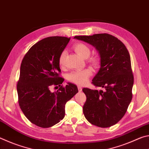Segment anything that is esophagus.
<instances>
[{"mask_svg": "<svg viewBox=\"0 0 149 149\" xmlns=\"http://www.w3.org/2000/svg\"><path fill=\"white\" fill-rule=\"evenodd\" d=\"M77 87H78V90H79V92H81V91H82V87H81V86H78Z\"/></svg>", "mask_w": 149, "mask_h": 149, "instance_id": "esophagus-1", "label": "esophagus"}]
</instances>
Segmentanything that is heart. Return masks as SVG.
<instances>
[{
  "instance_id": "obj_1",
  "label": "heart",
  "mask_w": 149,
  "mask_h": 149,
  "mask_svg": "<svg viewBox=\"0 0 149 149\" xmlns=\"http://www.w3.org/2000/svg\"><path fill=\"white\" fill-rule=\"evenodd\" d=\"M74 50L77 53L84 58H87L89 57L91 54V49L90 48L87 46L86 44L83 43V42H78L74 45ZM65 56H66V52L64 50L60 54L58 58L59 65L61 67L64 65V62ZM91 64L95 67L99 66L100 64V59L97 56H93L91 57L90 58L88 59ZM93 75V70L92 69L87 68L81 70H77V71H73L70 72V74L67 75V79L70 82L73 83L75 85H84L86 84L88 81H89V77Z\"/></svg>"
}]
</instances>
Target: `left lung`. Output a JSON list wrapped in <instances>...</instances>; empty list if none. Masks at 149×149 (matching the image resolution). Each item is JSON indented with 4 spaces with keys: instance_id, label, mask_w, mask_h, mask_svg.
I'll return each mask as SVG.
<instances>
[{
    "instance_id": "obj_1",
    "label": "left lung",
    "mask_w": 149,
    "mask_h": 149,
    "mask_svg": "<svg viewBox=\"0 0 149 149\" xmlns=\"http://www.w3.org/2000/svg\"><path fill=\"white\" fill-rule=\"evenodd\" d=\"M94 46L100 57V68L92 84L103 90L84 88L87 100L83 112L91 124L108 127L125 115L132 99L133 74L129 52L124 44L108 33L75 36Z\"/></svg>"
}]
</instances>
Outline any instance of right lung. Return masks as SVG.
I'll return each mask as SVG.
<instances>
[{
  "label": "right lung",
  "mask_w": 149,
  "mask_h": 149,
  "mask_svg": "<svg viewBox=\"0 0 149 149\" xmlns=\"http://www.w3.org/2000/svg\"><path fill=\"white\" fill-rule=\"evenodd\" d=\"M70 38H45L30 48L22 60L17 84L19 107L30 122L39 127L53 126L64 118L65 104L78 92L75 85H62L58 58ZM59 87L52 93L50 88Z\"/></svg>",
  "instance_id": "1"
}]
</instances>
